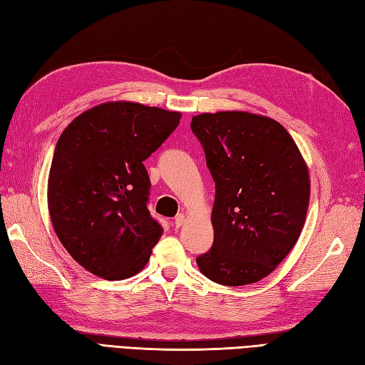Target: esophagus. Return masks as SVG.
Masks as SVG:
<instances>
[{"instance_id": "1", "label": "esophagus", "mask_w": 365, "mask_h": 365, "mask_svg": "<svg viewBox=\"0 0 365 365\" xmlns=\"http://www.w3.org/2000/svg\"><path fill=\"white\" fill-rule=\"evenodd\" d=\"M184 223H185V213H178V215L175 217V221H173L175 227L180 229Z\"/></svg>"}]
</instances>
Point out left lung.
Wrapping results in <instances>:
<instances>
[{
    "label": "left lung",
    "instance_id": "1",
    "mask_svg": "<svg viewBox=\"0 0 365 365\" xmlns=\"http://www.w3.org/2000/svg\"><path fill=\"white\" fill-rule=\"evenodd\" d=\"M215 181L213 245L197 259L212 282L243 287L269 275L294 247L309 202L308 167L277 120L247 111L193 115Z\"/></svg>",
    "mask_w": 365,
    "mask_h": 365
}]
</instances>
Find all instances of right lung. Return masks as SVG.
<instances>
[{
    "mask_svg": "<svg viewBox=\"0 0 365 365\" xmlns=\"http://www.w3.org/2000/svg\"><path fill=\"white\" fill-rule=\"evenodd\" d=\"M180 120L178 111L106 102L60 135L48 178L49 217L69 255L97 277L138 274L161 238L164 229L147 209L144 161Z\"/></svg>",
    "mask_w": 365,
    "mask_h": 365,
    "instance_id": "right-lung-1",
    "label": "right lung"
}]
</instances>
